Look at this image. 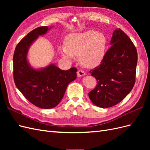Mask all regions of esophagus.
I'll return each instance as SVG.
<instances>
[{"instance_id":"esophagus-1","label":"esophagus","mask_w":150,"mask_h":150,"mask_svg":"<svg viewBox=\"0 0 150 150\" xmlns=\"http://www.w3.org/2000/svg\"><path fill=\"white\" fill-rule=\"evenodd\" d=\"M86 74V72H84V71L83 70H79L77 72V75H78V77H81V76H83Z\"/></svg>"}]
</instances>
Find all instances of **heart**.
<instances>
[{
  "instance_id": "b5f03b06",
  "label": "heart",
  "mask_w": 150,
  "mask_h": 150,
  "mask_svg": "<svg viewBox=\"0 0 150 150\" xmlns=\"http://www.w3.org/2000/svg\"><path fill=\"white\" fill-rule=\"evenodd\" d=\"M66 46L59 47L61 55L69 59L79 56L81 64L94 67L102 62L105 54L106 39L103 34L93 30L71 34L66 38Z\"/></svg>"
}]
</instances>
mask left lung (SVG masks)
I'll list each match as a JSON object with an SVG mask.
<instances>
[{"label":"left lung","mask_w":150,"mask_h":150,"mask_svg":"<svg viewBox=\"0 0 150 150\" xmlns=\"http://www.w3.org/2000/svg\"><path fill=\"white\" fill-rule=\"evenodd\" d=\"M111 44L100 65L89 71L97 85L89 97L95 105L103 108L120 103L135 84L138 53L134 44L121 29L112 33Z\"/></svg>","instance_id":"8db88e82"}]
</instances>
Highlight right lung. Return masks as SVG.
<instances>
[{
	"label": "right lung",
	"instance_id": "obj_1",
	"mask_svg": "<svg viewBox=\"0 0 150 150\" xmlns=\"http://www.w3.org/2000/svg\"><path fill=\"white\" fill-rule=\"evenodd\" d=\"M48 30L47 26L35 28L17 44L13 56V76L17 88L28 100L43 109L56 107L64 96L67 85L76 79V67L61 70L53 64L41 70L31 68L27 53L31 43Z\"/></svg>",
	"mask_w": 150,
	"mask_h": 150
}]
</instances>
